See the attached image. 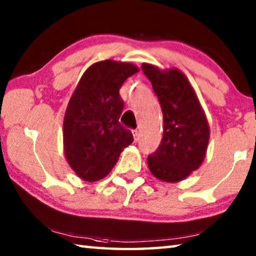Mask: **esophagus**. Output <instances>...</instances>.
<instances>
[{
    "mask_svg": "<svg viewBox=\"0 0 256 256\" xmlns=\"http://www.w3.org/2000/svg\"><path fill=\"white\" fill-rule=\"evenodd\" d=\"M132 133H133V138H134V141H136V142H138V140H140V133H138V130H133V131H132Z\"/></svg>",
    "mask_w": 256,
    "mask_h": 256,
    "instance_id": "obj_1",
    "label": "esophagus"
}]
</instances>
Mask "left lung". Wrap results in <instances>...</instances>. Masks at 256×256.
Instances as JSON below:
<instances>
[{
    "instance_id": "1",
    "label": "left lung",
    "mask_w": 256,
    "mask_h": 256,
    "mask_svg": "<svg viewBox=\"0 0 256 256\" xmlns=\"http://www.w3.org/2000/svg\"><path fill=\"white\" fill-rule=\"evenodd\" d=\"M158 97L164 116L162 142L148 156L150 172L164 182H178L198 170L204 159L210 131L204 112L180 71H160L142 64Z\"/></svg>"
}]
</instances>
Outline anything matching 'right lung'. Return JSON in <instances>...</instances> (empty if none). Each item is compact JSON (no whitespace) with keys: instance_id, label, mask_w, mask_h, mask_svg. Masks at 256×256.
Instances as JSON below:
<instances>
[{"instance_id":"add662e5","label":"right lung","mask_w":256,"mask_h":256,"mask_svg":"<svg viewBox=\"0 0 256 256\" xmlns=\"http://www.w3.org/2000/svg\"><path fill=\"white\" fill-rule=\"evenodd\" d=\"M138 70L107 60L82 76L64 118V151L78 176L88 182L108 175L133 136L120 123L124 102L120 89Z\"/></svg>"}]
</instances>
